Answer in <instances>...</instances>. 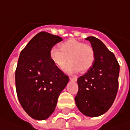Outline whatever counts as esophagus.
Instances as JSON below:
<instances>
[{"label":"esophagus","instance_id":"esophagus-1","mask_svg":"<svg viewBox=\"0 0 130 130\" xmlns=\"http://www.w3.org/2000/svg\"><path fill=\"white\" fill-rule=\"evenodd\" d=\"M69 79L72 80V81H77V77H69Z\"/></svg>","mask_w":130,"mask_h":130}]
</instances>
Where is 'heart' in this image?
Listing matches in <instances>:
<instances>
[{
    "label": "heart",
    "instance_id": "heart-1",
    "mask_svg": "<svg viewBox=\"0 0 130 130\" xmlns=\"http://www.w3.org/2000/svg\"><path fill=\"white\" fill-rule=\"evenodd\" d=\"M59 48L53 47L49 56L53 63L62 69L69 63L66 71L69 73H85L92 67L95 61V52L92 45L76 39H69L59 45Z\"/></svg>",
    "mask_w": 130,
    "mask_h": 130
}]
</instances>
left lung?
<instances>
[{
  "label": "left lung",
  "instance_id": "obj_1",
  "mask_svg": "<svg viewBox=\"0 0 130 130\" xmlns=\"http://www.w3.org/2000/svg\"><path fill=\"white\" fill-rule=\"evenodd\" d=\"M95 52L92 67L77 79L75 103L78 109L87 117L103 114L112 106L119 87V64L114 54L98 38L88 37Z\"/></svg>",
  "mask_w": 130,
  "mask_h": 130
}]
</instances>
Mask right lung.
<instances>
[{
  "instance_id": "1",
  "label": "right lung",
  "mask_w": 130,
  "mask_h": 130,
  "mask_svg": "<svg viewBox=\"0 0 130 130\" xmlns=\"http://www.w3.org/2000/svg\"><path fill=\"white\" fill-rule=\"evenodd\" d=\"M62 38L46 32L37 34L20 53L15 82L18 99L29 117L44 120L54 111L69 77L53 63L50 50Z\"/></svg>"
}]
</instances>
